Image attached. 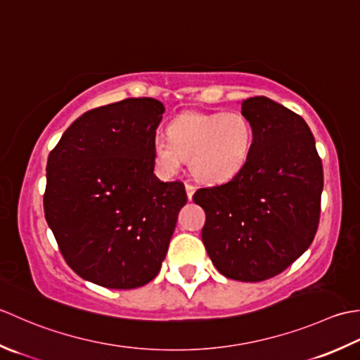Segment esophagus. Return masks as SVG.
<instances>
[{"instance_id": "obj_1", "label": "esophagus", "mask_w": 360, "mask_h": 360, "mask_svg": "<svg viewBox=\"0 0 360 360\" xmlns=\"http://www.w3.org/2000/svg\"><path fill=\"white\" fill-rule=\"evenodd\" d=\"M185 188H186V194H188V199L191 200V199H193V195H194V193H195V186H194V185H191V183H186V185H185Z\"/></svg>"}]
</instances>
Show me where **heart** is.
<instances>
[{
    "mask_svg": "<svg viewBox=\"0 0 360 360\" xmlns=\"http://www.w3.org/2000/svg\"><path fill=\"white\" fill-rule=\"evenodd\" d=\"M166 136L152 144L157 169L174 175L188 158L191 172L205 183L233 179L253 148V129L240 113H183L167 124Z\"/></svg>",
    "mask_w": 360,
    "mask_h": 360,
    "instance_id": "heart-1",
    "label": "heart"
}]
</instances>
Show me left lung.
I'll list each match as a JSON object with an SVG mask.
<instances>
[{"label": "left lung", "instance_id": "obj_1", "mask_svg": "<svg viewBox=\"0 0 360 360\" xmlns=\"http://www.w3.org/2000/svg\"><path fill=\"white\" fill-rule=\"evenodd\" d=\"M253 129L245 166L193 200L207 216L202 240L216 269L245 283L269 280L312 244L320 221L323 167L302 116L266 96L242 102Z\"/></svg>", "mask_w": 360, "mask_h": 360}]
</instances>
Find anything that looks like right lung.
Masks as SVG:
<instances>
[{
	"label": "right lung",
	"mask_w": 360,
	"mask_h": 360,
	"mask_svg": "<svg viewBox=\"0 0 360 360\" xmlns=\"http://www.w3.org/2000/svg\"><path fill=\"white\" fill-rule=\"evenodd\" d=\"M163 112L152 98L88 110L48 157L46 222L68 266L102 288H141L158 275L188 200L181 181L153 174Z\"/></svg>",
	"instance_id": "right-lung-1"
}]
</instances>
